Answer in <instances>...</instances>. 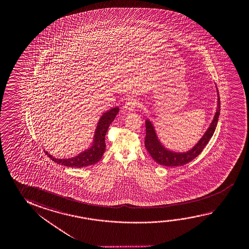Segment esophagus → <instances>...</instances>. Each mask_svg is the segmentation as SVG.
I'll return each mask as SVG.
<instances>
[{
    "label": "esophagus",
    "mask_w": 249,
    "mask_h": 249,
    "mask_svg": "<svg viewBox=\"0 0 249 249\" xmlns=\"http://www.w3.org/2000/svg\"><path fill=\"white\" fill-rule=\"evenodd\" d=\"M136 107H137V102H136V100L133 98V97L127 99L126 102H125V104H124L125 110L128 111V112L135 110Z\"/></svg>",
    "instance_id": "34e87169"
}]
</instances>
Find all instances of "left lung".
I'll return each mask as SVG.
<instances>
[{
  "mask_svg": "<svg viewBox=\"0 0 249 249\" xmlns=\"http://www.w3.org/2000/svg\"><path fill=\"white\" fill-rule=\"evenodd\" d=\"M218 92V91H217ZM220 95L218 93V101H217V108L216 113L212 123L208 127V130L204 134L200 141L188 152L176 153L171 150H167L164 147L161 143L160 142L159 139L156 135L155 128L149 120L146 121V137H145V147L149 153L151 157L155 160L157 163L163 165L167 167H179L188 164L196 158L202 152L204 147L207 146L208 142L212 137L215 131L218 119L220 115Z\"/></svg>",
  "mask_w": 249,
  "mask_h": 249,
  "instance_id": "left-lung-1",
  "label": "left lung"
}]
</instances>
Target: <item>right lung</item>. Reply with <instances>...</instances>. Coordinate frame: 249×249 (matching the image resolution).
Returning a JSON list of instances; mask_svg holds the SVG:
<instances>
[{
	"instance_id": "add662e5",
	"label": "right lung",
	"mask_w": 249,
	"mask_h": 249,
	"mask_svg": "<svg viewBox=\"0 0 249 249\" xmlns=\"http://www.w3.org/2000/svg\"><path fill=\"white\" fill-rule=\"evenodd\" d=\"M118 107H115L102 114L94 132L93 144L89 149L83 151L81 154L70 159L54 158L52 155H49L47 151H45L46 155H48L53 162H56L66 167H84L97 163L99 160L102 159L103 153L106 149L105 135H106L107 131L115 118L116 114H118Z\"/></svg>"
}]
</instances>
